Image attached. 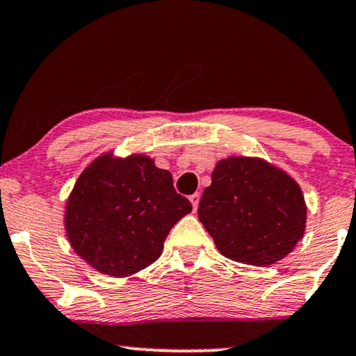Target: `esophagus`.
Masks as SVG:
<instances>
[{"label":"esophagus","instance_id":"obj_1","mask_svg":"<svg viewBox=\"0 0 356 356\" xmlns=\"http://www.w3.org/2000/svg\"><path fill=\"white\" fill-rule=\"evenodd\" d=\"M189 199H191V202H192V207H194V211H195V209H197V207H199V200H200V194H199V192H195V194H192V195L189 197Z\"/></svg>","mask_w":356,"mask_h":356}]
</instances>
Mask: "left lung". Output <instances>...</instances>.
<instances>
[{
    "label": "left lung",
    "instance_id": "1",
    "mask_svg": "<svg viewBox=\"0 0 356 356\" xmlns=\"http://www.w3.org/2000/svg\"><path fill=\"white\" fill-rule=\"evenodd\" d=\"M197 213L222 255L259 267L289 255L307 220L298 184L267 162L248 157L217 164Z\"/></svg>",
    "mask_w": 356,
    "mask_h": 356
}]
</instances>
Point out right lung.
<instances>
[{"label": "right lung", "mask_w": 356, "mask_h": 356, "mask_svg": "<svg viewBox=\"0 0 356 356\" xmlns=\"http://www.w3.org/2000/svg\"><path fill=\"white\" fill-rule=\"evenodd\" d=\"M191 211L169 170L149 157L104 156L79 175L67 200L66 230L89 265L127 277L159 259L169 230Z\"/></svg>", "instance_id": "1"}]
</instances>
